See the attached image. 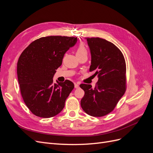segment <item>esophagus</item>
Returning a JSON list of instances; mask_svg holds the SVG:
<instances>
[{
	"mask_svg": "<svg viewBox=\"0 0 153 153\" xmlns=\"http://www.w3.org/2000/svg\"><path fill=\"white\" fill-rule=\"evenodd\" d=\"M75 88H78V87H79V84H78V83H75Z\"/></svg>",
	"mask_w": 153,
	"mask_h": 153,
	"instance_id": "34e87169",
	"label": "esophagus"
}]
</instances>
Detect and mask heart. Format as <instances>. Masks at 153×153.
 <instances>
[{"instance_id":"1","label":"heart","mask_w":153,"mask_h":153,"mask_svg":"<svg viewBox=\"0 0 153 153\" xmlns=\"http://www.w3.org/2000/svg\"><path fill=\"white\" fill-rule=\"evenodd\" d=\"M84 54H87V50L84 43H80L76 48V56Z\"/></svg>"}]
</instances>
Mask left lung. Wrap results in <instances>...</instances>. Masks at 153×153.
I'll list each match as a JSON object with an SVG mask.
<instances>
[{"label":"left lung","mask_w":153,"mask_h":153,"mask_svg":"<svg viewBox=\"0 0 153 153\" xmlns=\"http://www.w3.org/2000/svg\"><path fill=\"white\" fill-rule=\"evenodd\" d=\"M91 53L89 71L98 75L94 88L82 84L85 94L82 109L93 117H102L115 108L126 89V66L121 51L112 43L100 38H87Z\"/></svg>","instance_id":"1"}]
</instances>
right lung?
Listing matches in <instances>:
<instances>
[{
	"label": "right lung",
	"mask_w": 153,
	"mask_h": 153,
	"mask_svg": "<svg viewBox=\"0 0 153 153\" xmlns=\"http://www.w3.org/2000/svg\"><path fill=\"white\" fill-rule=\"evenodd\" d=\"M77 38L42 37L32 42L18 59L17 75L25 105L38 117L49 118L62 110L74 88L70 80L53 84V76L61 66L64 55Z\"/></svg>",
	"instance_id": "1"
}]
</instances>
